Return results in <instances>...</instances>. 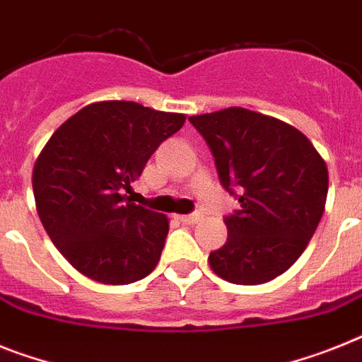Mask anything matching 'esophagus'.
I'll use <instances>...</instances> for the list:
<instances>
[{
	"mask_svg": "<svg viewBox=\"0 0 362 362\" xmlns=\"http://www.w3.org/2000/svg\"><path fill=\"white\" fill-rule=\"evenodd\" d=\"M202 218L200 214H189V215H180V221L184 224H197Z\"/></svg>",
	"mask_w": 362,
	"mask_h": 362,
	"instance_id": "34e87169",
	"label": "esophagus"
}]
</instances>
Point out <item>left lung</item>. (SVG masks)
I'll use <instances>...</instances> for the list:
<instances>
[{"label":"left lung","instance_id":"left-lung-1","mask_svg":"<svg viewBox=\"0 0 362 362\" xmlns=\"http://www.w3.org/2000/svg\"><path fill=\"white\" fill-rule=\"evenodd\" d=\"M189 121L211 148L224 189L241 191V209L224 218L228 239L209 267L230 284H267L302 256L320 223L326 162L298 129L241 106Z\"/></svg>","mask_w":362,"mask_h":362}]
</instances>
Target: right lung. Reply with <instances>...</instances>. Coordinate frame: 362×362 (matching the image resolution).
Instances as JSON below:
<instances>
[{"instance_id": "add662e5", "label": "right lung", "mask_w": 362, "mask_h": 362, "mask_svg": "<svg viewBox=\"0 0 362 362\" xmlns=\"http://www.w3.org/2000/svg\"><path fill=\"white\" fill-rule=\"evenodd\" d=\"M184 114L132 101L84 106L54 130L33 169L36 211L81 274L106 285L144 279L162 256L165 215L123 195Z\"/></svg>"}]
</instances>
